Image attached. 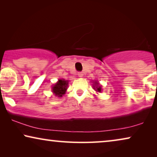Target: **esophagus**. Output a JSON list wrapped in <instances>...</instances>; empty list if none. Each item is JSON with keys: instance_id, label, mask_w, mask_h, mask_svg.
<instances>
[{"instance_id": "1", "label": "esophagus", "mask_w": 157, "mask_h": 157, "mask_svg": "<svg viewBox=\"0 0 157 157\" xmlns=\"http://www.w3.org/2000/svg\"><path fill=\"white\" fill-rule=\"evenodd\" d=\"M78 77H83V73L82 72H78Z\"/></svg>"}]
</instances>
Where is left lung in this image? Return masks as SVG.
<instances>
[{"label": "left lung", "mask_w": 157, "mask_h": 157, "mask_svg": "<svg viewBox=\"0 0 157 157\" xmlns=\"http://www.w3.org/2000/svg\"><path fill=\"white\" fill-rule=\"evenodd\" d=\"M92 86H93L94 89L95 90V91L97 92V93H101V92L102 91V86H101V85L99 83V82H98V81H93V84H92Z\"/></svg>", "instance_id": "left-lung-1"}]
</instances>
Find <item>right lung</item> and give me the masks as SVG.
<instances>
[{"label": "right lung", "mask_w": 157, "mask_h": 157, "mask_svg": "<svg viewBox=\"0 0 157 157\" xmlns=\"http://www.w3.org/2000/svg\"><path fill=\"white\" fill-rule=\"evenodd\" d=\"M68 80H65L64 78L59 79L55 84L53 85L52 92L53 95L58 97H62L66 94L68 87Z\"/></svg>", "instance_id": "obj_1"}]
</instances>
